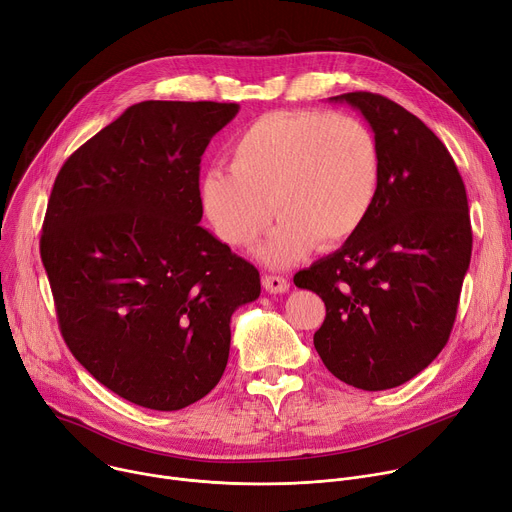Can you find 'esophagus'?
<instances>
[{
  "label": "esophagus",
  "mask_w": 512,
  "mask_h": 512,
  "mask_svg": "<svg viewBox=\"0 0 512 512\" xmlns=\"http://www.w3.org/2000/svg\"><path fill=\"white\" fill-rule=\"evenodd\" d=\"M261 282H263L265 292H269V294H284L290 290V282L282 275H263Z\"/></svg>",
  "instance_id": "esophagus-1"
}]
</instances>
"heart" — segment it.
I'll return each instance as SVG.
<instances>
[{
  "label": "heart",
  "instance_id": "1",
  "mask_svg": "<svg viewBox=\"0 0 512 512\" xmlns=\"http://www.w3.org/2000/svg\"><path fill=\"white\" fill-rule=\"evenodd\" d=\"M228 169H210L200 181V204L216 237L251 249L275 212L282 222L261 259L284 267L316 243L337 249L357 235L380 192L382 155L374 132L353 116L280 110L259 116L232 141Z\"/></svg>",
  "mask_w": 512,
  "mask_h": 512
}]
</instances>
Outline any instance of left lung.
<instances>
[{
    "label": "left lung",
    "instance_id": "1",
    "mask_svg": "<svg viewBox=\"0 0 512 512\" xmlns=\"http://www.w3.org/2000/svg\"><path fill=\"white\" fill-rule=\"evenodd\" d=\"M382 155L367 222L294 275L324 306L314 347L341 382L378 392L412 380L447 345L472 257L466 185L431 128L396 102L351 91Z\"/></svg>",
    "mask_w": 512,
    "mask_h": 512
}]
</instances>
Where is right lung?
<instances>
[{"label":"right lung","mask_w":512,"mask_h":512,"mask_svg":"<svg viewBox=\"0 0 512 512\" xmlns=\"http://www.w3.org/2000/svg\"><path fill=\"white\" fill-rule=\"evenodd\" d=\"M239 104L141 102L61 167L40 237L59 329L108 390L179 410L222 378L255 265L198 222L200 161Z\"/></svg>","instance_id":"right-lung-1"}]
</instances>
